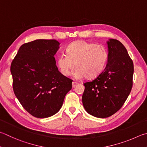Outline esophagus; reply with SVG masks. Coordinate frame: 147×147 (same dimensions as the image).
Returning <instances> with one entry per match:
<instances>
[{"mask_svg":"<svg viewBox=\"0 0 147 147\" xmlns=\"http://www.w3.org/2000/svg\"><path fill=\"white\" fill-rule=\"evenodd\" d=\"M78 82H75V81H73V83H72V84H73V87H74L76 86V85L78 84Z\"/></svg>","mask_w":147,"mask_h":147,"instance_id":"esophagus-1","label":"esophagus"}]
</instances>
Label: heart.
I'll use <instances>...</instances> for the list:
<instances>
[{"mask_svg": "<svg viewBox=\"0 0 147 147\" xmlns=\"http://www.w3.org/2000/svg\"><path fill=\"white\" fill-rule=\"evenodd\" d=\"M66 53L57 57V63L60 73L69 76L74 67L76 78L85 76L94 79L102 73L108 61V52L103 46L85 41L72 42L66 49Z\"/></svg>", "mask_w": 147, "mask_h": 147, "instance_id": "1", "label": "heart"}]
</instances>
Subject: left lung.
<instances>
[{
  "mask_svg": "<svg viewBox=\"0 0 147 147\" xmlns=\"http://www.w3.org/2000/svg\"><path fill=\"white\" fill-rule=\"evenodd\" d=\"M106 67L99 76L85 82L82 103L88 113L97 118L113 115L123 105L132 88L134 64L126 48L118 40L107 42Z\"/></svg>",
  "mask_w": 147,
  "mask_h": 147,
  "instance_id": "1",
  "label": "left lung"
}]
</instances>
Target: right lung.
<instances>
[{
  "label": "right lung",
  "instance_id": "obj_1",
  "mask_svg": "<svg viewBox=\"0 0 147 147\" xmlns=\"http://www.w3.org/2000/svg\"><path fill=\"white\" fill-rule=\"evenodd\" d=\"M56 40H36L20 46L11 64L13 89L26 111L45 118L58 113L72 80L58 71L54 55Z\"/></svg>",
  "mask_w": 147,
  "mask_h": 147
}]
</instances>
